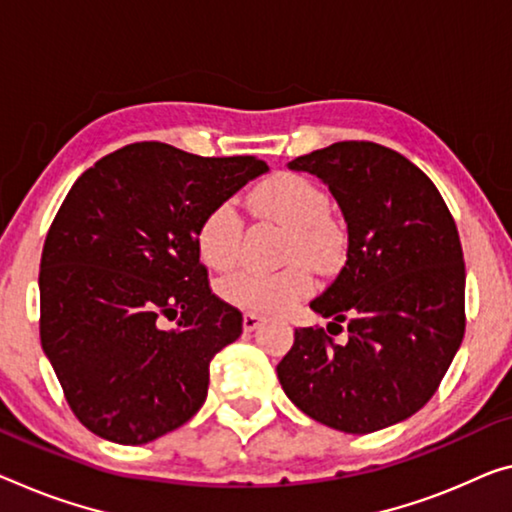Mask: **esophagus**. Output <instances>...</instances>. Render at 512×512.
<instances>
[{"mask_svg": "<svg viewBox=\"0 0 512 512\" xmlns=\"http://www.w3.org/2000/svg\"><path fill=\"white\" fill-rule=\"evenodd\" d=\"M261 322H263V318L258 316V313L247 311L245 316H242V327H245V332H254V329L261 325Z\"/></svg>", "mask_w": 512, "mask_h": 512, "instance_id": "1", "label": "esophagus"}]
</instances>
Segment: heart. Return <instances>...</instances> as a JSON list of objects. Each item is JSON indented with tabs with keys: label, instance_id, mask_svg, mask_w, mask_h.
I'll use <instances>...</instances> for the list:
<instances>
[{
	"label": "heart",
	"instance_id": "b5f03b06",
	"mask_svg": "<svg viewBox=\"0 0 512 512\" xmlns=\"http://www.w3.org/2000/svg\"><path fill=\"white\" fill-rule=\"evenodd\" d=\"M256 217L286 229L283 258L293 261L277 272L238 270L219 281V295L233 306L258 313H279L311 290L309 267H332L345 251L341 222L329 215V196L316 180L293 171L274 174L249 196ZM242 219L231 201L212 208L196 231L201 261L212 270H229L238 261Z\"/></svg>",
	"mask_w": 512,
	"mask_h": 512
}]
</instances>
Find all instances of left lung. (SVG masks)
Instances as JSON below:
<instances>
[{"mask_svg": "<svg viewBox=\"0 0 512 512\" xmlns=\"http://www.w3.org/2000/svg\"><path fill=\"white\" fill-rule=\"evenodd\" d=\"M325 180L348 224V261L311 302L325 327L295 329L279 361L286 396L311 419L352 435L419 412L465 336V261L442 194L407 157L373 141L295 157ZM348 331L349 341L333 336Z\"/></svg>", "mask_w": 512, "mask_h": 512, "instance_id": "8db88e82", "label": "left lung"}]
</instances>
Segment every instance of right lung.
Masks as SVG:
<instances>
[{
  "instance_id": "obj_1",
  "label": "right lung",
  "mask_w": 512,
  "mask_h": 512,
  "mask_svg": "<svg viewBox=\"0 0 512 512\" xmlns=\"http://www.w3.org/2000/svg\"><path fill=\"white\" fill-rule=\"evenodd\" d=\"M265 171L254 155L137 141L70 187L43 245L41 345L93 435L148 444L206 403L210 361L242 334V313L212 293L196 231Z\"/></svg>"
}]
</instances>
